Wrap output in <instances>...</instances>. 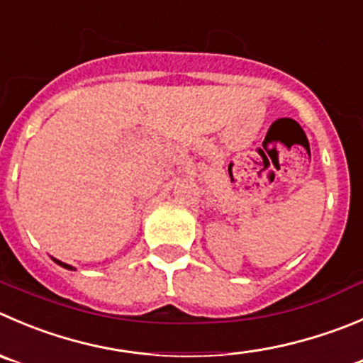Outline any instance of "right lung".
Listing matches in <instances>:
<instances>
[{"label": "right lung", "mask_w": 363, "mask_h": 363, "mask_svg": "<svg viewBox=\"0 0 363 363\" xmlns=\"http://www.w3.org/2000/svg\"><path fill=\"white\" fill-rule=\"evenodd\" d=\"M53 260H55V258H53ZM55 262H57V264H58V265H62V267H65V269H69V271H74V267H71V265H67V264H64V262H60V260H55Z\"/></svg>", "instance_id": "add662e5"}]
</instances>
